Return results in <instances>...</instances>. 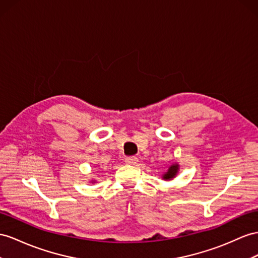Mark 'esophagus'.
<instances>
[{
  "mask_svg": "<svg viewBox=\"0 0 258 258\" xmlns=\"http://www.w3.org/2000/svg\"><path fill=\"white\" fill-rule=\"evenodd\" d=\"M125 163L130 164V166H136V164L138 163V158L134 157V156L125 158Z\"/></svg>",
  "mask_w": 258,
  "mask_h": 258,
  "instance_id": "34e87169",
  "label": "esophagus"
}]
</instances>
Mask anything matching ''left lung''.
<instances>
[{
	"label": "left lung",
	"instance_id": "1",
	"mask_svg": "<svg viewBox=\"0 0 258 258\" xmlns=\"http://www.w3.org/2000/svg\"><path fill=\"white\" fill-rule=\"evenodd\" d=\"M179 170H180V164L179 163H172L171 166H169L166 170V172H164L162 174V180L164 181H171L173 180L174 177L177 175V173H179Z\"/></svg>",
	"mask_w": 258,
	"mask_h": 258
}]
</instances>
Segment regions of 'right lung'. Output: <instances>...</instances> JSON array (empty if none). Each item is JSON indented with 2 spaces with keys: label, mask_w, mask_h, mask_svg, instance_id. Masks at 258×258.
Here are the masks:
<instances>
[{
  "label": "right lung",
  "mask_w": 258,
  "mask_h": 258,
  "mask_svg": "<svg viewBox=\"0 0 258 258\" xmlns=\"http://www.w3.org/2000/svg\"><path fill=\"white\" fill-rule=\"evenodd\" d=\"M90 183H96V181H95V180H91V181H90Z\"/></svg>",
  "instance_id": "right-lung-1"
}]
</instances>
